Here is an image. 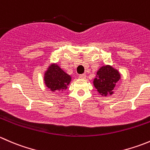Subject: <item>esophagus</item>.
I'll list each match as a JSON object with an SVG mask.
<instances>
[{"label": "esophagus", "mask_w": 150, "mask_h": 150, "mask_svg": "<svg viewBox=\"0 0 150 150\" xmlns=\"http://www.w3.org/2000/svg\"><path fill=\"white\" fill-rule=\"evenodd\" d=\"M79 78H81V79H86V74H82V75H80Z\"/></svg>", "instance_id": "esophagus-1"}]
</instances>
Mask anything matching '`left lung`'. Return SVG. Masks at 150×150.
Here are the masks:
<instances>
[{"mask_svg": "<svg viewBox=\"0 0 150 150\" xmlns=\"http://www.w3.org/2000/svg\"><path fill=\"white\" fill-rule=\"evenodd\" d=\"M120 79V74L117 69L110 65L101 67L93 79V86L102 96L112 95L116 83Z\"/></svg>", "mask_w": 150, "mask_h": 150, "instance_id": "left-lung-1", "label": "left lung"}]
</instances>
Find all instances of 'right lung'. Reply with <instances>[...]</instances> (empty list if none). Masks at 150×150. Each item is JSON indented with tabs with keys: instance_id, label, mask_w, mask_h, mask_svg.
<instances>
[{
	"instance_id": "add662e5",
	"label": "right lung",
	"mask_w": 150,
	"mask_h": 150,
	"mask_svg": "<svg viewBox=\"0 0 150 150\" xmlns=\"http://www.w3.org/2000/svg\"><path fill=\"white\" fill-rule=\"evenodd\" d=\"M44 83L51 91H63L67 88L72 78L58 64H51L44 73Z\"/></svg>"
}]
</instances>
